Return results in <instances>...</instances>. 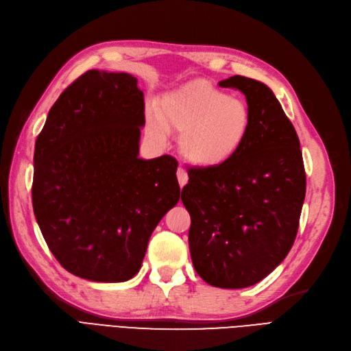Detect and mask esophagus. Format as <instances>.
<instances>
[{"label": "esophagus", "mask_w": 351, "mask_h": 351, "mask_svg": "<svg viewBox=\"0 0 351 351\" xmlns=\"http://www.w3.org/2000/svg\"><path fill=\"white\" fill-rule=\"evenodd\" d=\"M177 180H178V184H180V187H184V186L187 184V180H189V177H187V173H186V169H184V168L178 167V169H177Z\"/></svg>", "instance_id": "obj_1"}]
</instances>
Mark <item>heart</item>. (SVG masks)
<instances>
[{
  "mask_svg": "<svg viewBox=\"0 0 351 351\" xmlns=\"http://www.w3.org/2000/svg\"><path fill=\"white\" fill-rule=\"evenodd\" d=\"M252 124L248 103L205 81L164 94L156 101V110L146 113L147 134L158 143H165L168 130L178 132L183 158L201 168L232 160L248 143Z\"/></svg>",
  "mask_w": 351,
  "mask_h": 351,
  "instance_id": "heart-1",
  "label": "heart"
}]
</instances>
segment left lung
Returning <instances> with one entry per match:
<instances>
[{
    "label": "left lung",
    "mask_w": 351,
    "mask_h": 351,
    "mask_svg": "<svg viewBox=\"0 0 351 351\" xmlns=\"http://www.w3.org/2000/svg\"><path fill=\"white\" fill-rule=\"evenodd\" d=\"M219 85L245 94L251 136L227 164L189 169L182 201L196 273L213 287L239 289L266 278L292 248L306 171L295 128L266 84L234 75Z\"/></svg>",
    "instance_id": "left-lung-1"
}]
</instances>
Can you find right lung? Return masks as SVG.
I'll use <instances>...</instances> for the list:
<instances>
[{
    "mask_svg": "<svg viewBox=\"0 0 351 351\" xmlns=\"http://www.w3.org/2000/svg\"><path fill=\"white\" fill-rule=\"evenodd\" d=\"M143 91L91 69L56 100L35 141L32 205L62 267L93 282L140 270L150 234L180 199L173 156L138 158Z\"/></svg>",
    "mask_w": 351,
    "mask_h": 351,
    "instance_id": "right-lung-1",
    "label": "right lung"
}]
</instances>
